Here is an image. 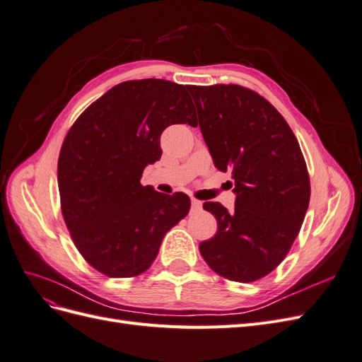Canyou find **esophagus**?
Wrapping results in <instances>:
<instances>
[{
	"mask_svg": "<svg viewBox=\"0 0 362 362\" xmlns=\"http://www.w3.org/2000/svg\"><path fill=\"white\" fill-rule=\"evenodd\" d=\"M192 206L194 208V210H201V208H202V202L193 198V199H192Z\"/></svg>",
	"mask_w": 362,
	"mask_h": 362,
	"instance_id": "obj_1",
	"label": "esophagus"
}]
</instances>
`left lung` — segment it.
<instances>
[{
    "label": "left lung",
    "instance_id": "left-lung-1",
    "mask_svg": "<svg viewBox=\"0 0 362 362\" xmlns=\"http://www.w3.org/2000/svg\"><path fill=\"white\" fill-rule=\"evenodd\" d=\"M214 166L233 173L235 206L205 202L217 233L199 245L217 275L252 282L286 258L310 205V177L286 119L257 92L237 84L187 86ZM198 125V124H196Z\"/></svg>",
    "mask_w": 362,
    "mask_h": 362
}]
</instances>
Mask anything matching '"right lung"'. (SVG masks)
I'll return each mask as SVG.
<instances>
[{
	"mask_svg": "<svg viewBox=\"0 0 362 362\" xmlns=\"http://www.w3.org/2000/svg\"><path fill=\"white\" fill-rule=\"evenodd\" d=\"M194 120L187 86L146 78L112 87L71 127L57 166L62 213L76 249L98 272L144 273L166 233L189 214L187 194L158 193L140 178L161 157L163 131Z\"/></svg>",
	"mask_w": 362,
	"mask_h": 362,
	"instance_id": "add662e5",
	"label": "right lung"
}]
</instances>
